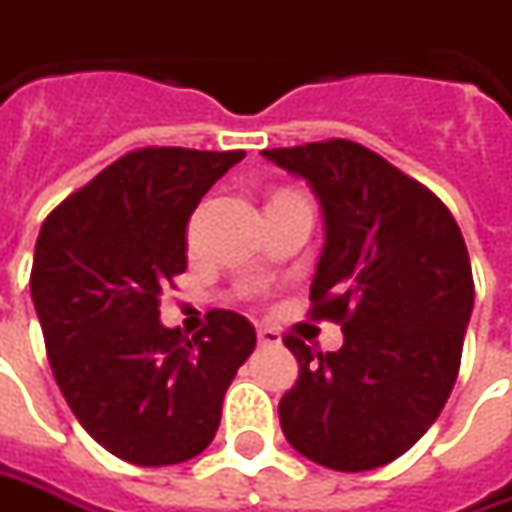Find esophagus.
I'll list each match as a JSON object with an SVG mask.
<instances>
[{
    "label": "esophagus",
    "instance_id": "34e87169",
    "mask_svg": "<svg viewBox=\"0 0 512 512\" xmlns=\"http://www.w3.org/2000/svg\"><path fill=\"white\" fill-rule=\"evenodd\" d=\"M257 341H260L263 346H278L280 335L272 329V326H260V329H257Z\"/></svg>",
    "mask_w": 512,
    "mask_h": 512
}]
</instances>
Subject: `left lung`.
<instances>
[{
    "instance_id": "obj_1",
    "label": "left lung",
    "mask_w": 512,
    "mask_h": 512,
    "mask_svg": "<svg viewBox=\"0 0 512 512\" xmlns=\"http://www.w3.org/2000/svg\"><path fill=\"white\" fill-rule=\"evenodd\" d=\"M303 177L323 212L312 315L341 323L344 346L298 338L295 387L280 398L286 441L315 464L361 473L404 456L444 410L473 315L461 229L433 191L349 140L263 151Z\"/></svg>"
}]
</instances>
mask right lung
I'll return each instance as SVG.
<instances>
[{
	"label": "right lung",
	"mask_w": 512,
	"mask_h": 512,
	"mask_svg": "<svg viewBox=\"0 0 512 512\" xmlns=\"http://www.w3.org/2000/svg\"><path fill=\"white\" fill-rule=\"evenodd\" d=\"M246 151L140 148L62 200L36 237L31 298L71 412L97 444L140 467L212 444L223 395L252 355L255 326L212 309L183 338L160 295L186 272V223Z\"/></svg>",
	"instance_id": "1"
}]
</instances>
